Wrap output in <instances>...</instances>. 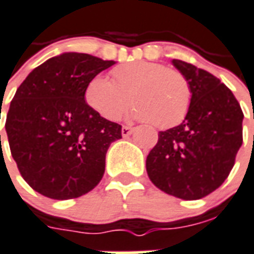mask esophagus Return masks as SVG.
I'll list each match as a JSON object with an SVG mask.
<instances>
[{
    "label": "esophagus",
    "instance_id": "34e87169",
    "mask_svg": "<svg viewBox=\"0 0 254 254\" xmlns=\"http://www.w3.org/2000/svg\"><path fill=\"white\" fill-rule=\"evenodd\" d=\"M133 130H134V129H133V127H122V129H121L122 137L130 136V134L133 133Z\"/></svg>",
    "mask_w": 254,
    "mask_h": 254
}]
</instances>
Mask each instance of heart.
<instances>
[{"label": "heart", "instance_id": "1", "mask_svg": "<svg viewBox=\"0 0 254 254\" xmlns=\"http://www.w3.org/2000/svg\"><path fill=\"white\" fill-rule=\"evenodd\" d=\"M114 82L95 75L84 89V101L90 109L108 121L121 117L129 105L130 116L151 121L159 129L179 125L189 114L192 89L180 71L155 62H129L113 69Z\"/></svg>", "mask_w": 254, "mask_h": 254}]
</instances>
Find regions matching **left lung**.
I'll list each match as a JSON object with an SVG mask.
<instances>
[{
	"mask_svg": "<svg viewBox=\"0 0 254 254\" xmlns=\"http://www.w3.org/2000/svg\"><path fill=\"white\" fill-rule=\"evenodd\" d=\"M172 63L189 79L192 102L180 125L159 132L146 172L165 194L195 200L215 191L230 174L242 145L244 113L213 74L183 60Z\"/></svg>",
	"mask_w": 254,
	"mask_h": 254,
	"instance_id": "1",
	"label": "left lung"
}]
</instances>
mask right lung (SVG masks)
Listing matches in <instances>:
<instances>
[{"instance_id": "right-lung-1", "label": "right lung", "mask_w": 254, "mask_h": 254, "mask_svg": "<svg viewBox=\"0 0 254 254\" xmlns=\"http://www.w3.org/2000/svg\"><path fill=\"white\" fill-rule=\"evenodd\" d=\"M113 64L67 52L36 67L17 89L5 122L7 141L20 174L39 194L74 199L102 179L106 152L122 127L90 109L84 89Z\"/></svg>"}]
</instances>
